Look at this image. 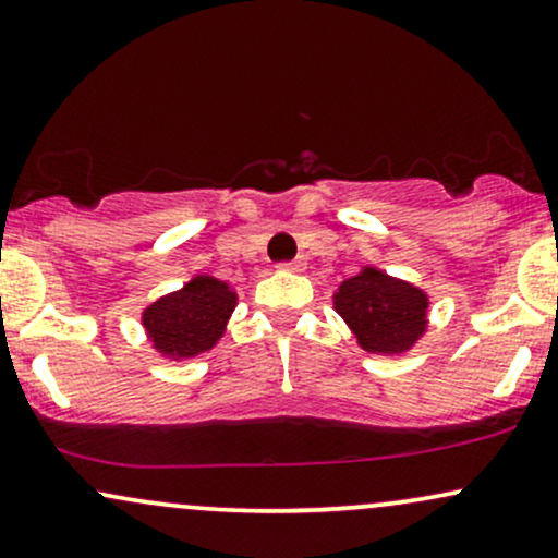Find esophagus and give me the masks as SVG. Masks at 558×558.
Instances as JSON below:
<instances>
[{"label": "esophagus", "mask_w": 558, "mask_h": 558, "mask_svg": "<svg viewBox=\"0 0 558 558\" xmlns=\"http://www.w3.org/2000/svg\"><path fill=\"white\" fill-rule=\"evenodd\" d=\"M281 271H294V274H302L307 268V264H305V258H294V260H290V264H281L279 266Z\"/></svg>", "instance_id": "34e87169"}]
</instances>
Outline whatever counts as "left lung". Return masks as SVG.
Here are the masks:
<instances>
[{
  "label": "left lung",
  "instance_id": "1",
  "mask_svg": "<svg viewBox=\"0 0 558 558\" xmlns=\"http://www.w3.org/2000/svg\"><path fill=\"white\" fill-rule=\"evenodd\" d=\"M333 311L364 352L401 356L429 328V294L411 281L362 266L333 292Z\"/></svg>",
  "mask_w": 558,
  "mask_h": 558
}]
</instances>
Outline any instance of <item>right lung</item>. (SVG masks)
I'll return each mask as SVG.
<instances>
[{"label":"right lung","mask_w":558,"mask_h":558,"mask_svg":"<svg viewBox=\"0 0 558 558\" xmlns=\"http://www.w3.org/2000/svg\"><path fill=\"white\" fill-rule=\"evenodd\" d=\"M238 292L227 281L196 274L181 290L162 294L142 311V328L149 347L170 362L194 360L222 339Z\"/></svg>","instance_id":"add662e5"}]
</instances>
